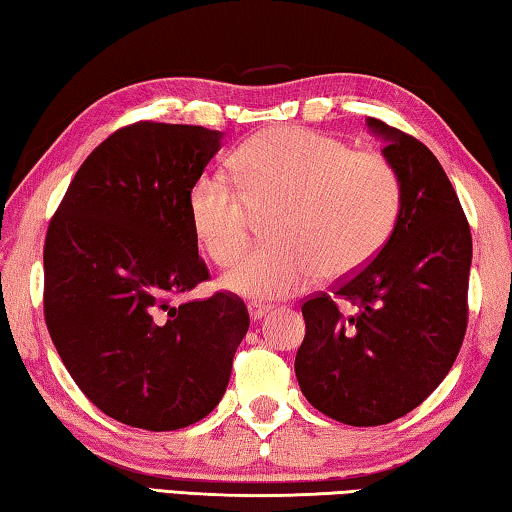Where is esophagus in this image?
I'll use <instances>...</instances> for the list:
<instances>
[{"label": "esophagus", "instance_id": "obj_1", "mask_svg": "<svg viewBox=\"0 0 512 512\" xmlns=\"http://www.w3.org/2000/svg\"><path fill=\"white\" fill-rule=\"evenodd\" d=\"M271 309H273L271 305H262V302H250V305H248L250 318H253V320H262Z\"/></svg>", "mask_w": 512, "mask_h": 512}]
</instances>
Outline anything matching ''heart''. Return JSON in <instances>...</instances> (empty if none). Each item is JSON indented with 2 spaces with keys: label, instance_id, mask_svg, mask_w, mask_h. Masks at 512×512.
<instances>
[{
  "label": "heart",
  "instance_id": "heart-1",
  "mask_svg": "<svg viewBox=\"0 0 512 512\" xmlns=\"http://www.w3.org/2000/svg\"><path fill=\"white\" fill-rule=\"evenodd\" d=\"M237 183L203 173L189 192V219L214 264L244 253L259 216H268V244L223 275V289L277 300L318 280L361 271L395 228L402 187L397 171L375 151H352L332 135L307 128H271L241 146Z\"/></svg>",
  "mask_w": 512,
  "mask_h": 512
}]
</instances>
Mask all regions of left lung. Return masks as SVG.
<instances>
[{
	"label": "left lung",
	"instance_id": "8db88e82",
	"mask_svg": "<svg viewBox=\"0 0 512 512\" xmlns=\"http://www.w3.org/2000/svg\"><path fill=\"white\" fill-rule=\"evenodd\" d=\"M368 126L400 178V214L372 262L307 298L296 354L302 395L352 427L393 422L427 400L454 366L470 314L472 235L447 173L413 135L375 117Z\"/></svg>",
	"mask_w": 512,
	"mask_h": 512
}]
</instances>
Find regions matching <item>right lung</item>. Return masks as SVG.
I'll list each match as a JSON object with an SVG mask.
<instances>
[{
    "label": "right lung",
    "instance_id": "right-lung-1",
    "mask_svg": "<svg viewBox=\"0 0 512 512\" xmlns=\"http://www.w3.org/2000/svg\"><path fill=\"white\" fill-rule=\"evenodd\" d=\"M221 131L135 121L94 149L45 237V320L65 368L110 418L146 431L203 420L221 402L250 325L198 257L189 192Z\"/></svg>",
    "mask_w": 512,
    "mask_h": 512
}]
</instances>
